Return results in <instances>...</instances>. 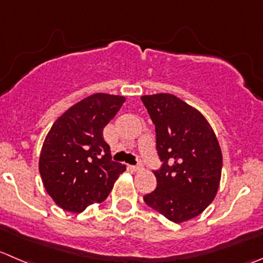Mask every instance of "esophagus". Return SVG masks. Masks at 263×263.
I'll use <instances>...</instances> for the list:
<instances>
[{
  "label": "esophagus",
  "mask_w": 263,
  "mask_h": 263,
  "mask_svg": "<svg viewBox=\"0 0 263 263\" xmlns=\"http://www.w3.org/2000/svg\"><path fill=\"white\" fill-rule=\"evenodd\" d=\"M129 168H131L132 171H135V172H140V171H142V170H144V167H142L141 164H137V165H131V167H129Z\"/></svg>",
  "instance_id": "esophagus-1"
}]
</instances>
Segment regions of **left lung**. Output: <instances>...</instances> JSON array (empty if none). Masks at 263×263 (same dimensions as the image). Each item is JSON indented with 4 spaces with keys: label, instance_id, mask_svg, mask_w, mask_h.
Instances as JSON below:
<instances>
[{
    "label": "left lung",
    "instance_id": "obj_1",
    "mask_svg": "<svg viewBox=\"0 0 263 263\" xmlns=\"http://www.w3.org/2000/svg\"><path fill=\"white\" fill-rule=\"evenodd\" d=\"M155 126L163 162L154 171L157 189L144 196L149 207L176 223L199 216L215 199L221 180L220 144L199 110L171 93L141 98Z\"/></svg>",
    "mask_w": 263,
    "mask_h": 263
}]
</instances>
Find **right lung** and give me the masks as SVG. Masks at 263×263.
Wrapping results in <instances>:
<instances>
[{
	"label": "right lung",
	"instance_id": "1",
	"mask_svg": "<svg viewBox=\"0 0 263 263\" xmlns=\"http://www.w3.org/2000/svg\"><path fill=\"white\" fill-rule=\"evenodd\" d=\"M124 101V96L93 93L70 106L48 131L38 167L46 191L63 210L80 213L104 202L126 171L111 160L103 137Z\"/></svg>",
	"mask_w": 263,
	"mask_h": 263
}]
</instances>
